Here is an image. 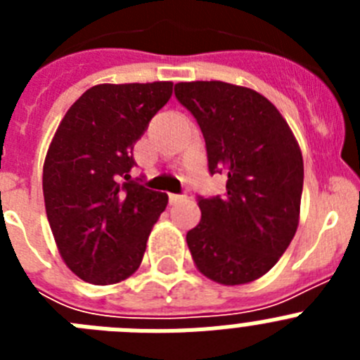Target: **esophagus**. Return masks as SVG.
Returning a JSON list of instances; mask_svg holds the SVG:
<instances>
[{
	"label": "esophagus",
	"instance_id": "1",
	"mask_svg": "<svg viewBox=\"0 0 360 360\" xmlns=\"http://www.w3.org/2000/svg\"><path fill=\"white\" fill-rule=\"evenodd\" d=\"M184 196L182 195H169V203H178L182 202Z\"/></svg>",
	"mask_w": 360,
	"mask_h": 360
}]
</instances>
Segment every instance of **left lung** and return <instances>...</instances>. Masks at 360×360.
Returning <instances> with one entry per match:
<instances>
[{"label":"left lung","mask_w":360,"mask_h":360,"mask_svg":"<svg viewBox=\"0 0 360 360\" xmlns=\"http://www.w3.org/2000/svg\"><path fill=\"white\" fill-rule=\"evenodd\" d=\"M174 95L195 115L211 174L227 176L221 198H200L187 232L196 269L219 285L265 276L299 225L303 155L278 108L256 90L221 81L178 82Z\"/></svg>","instance_id":"obj_1"}]
</instances>
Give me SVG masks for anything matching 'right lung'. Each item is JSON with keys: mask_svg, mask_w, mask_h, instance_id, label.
I'll use <instances>...</instances> for the list:
<instances>
[{"mask_svg": "<svg viewBox=\"0 0 360 360\" xmlns=\"http://www.w3.org/2000/svg\"><path fill=\"white\" fill-rule=\"evenodd\" d=\"M171 95V81L91 86L50 142L44 207L63 262L82 281L115 285L141 266L167 195L133 182V144Z\"/></svg>", "mask_w": 360, "mask_h": 360, "instance_id": "obj_1", "label": "right lung"}]
</instances>
